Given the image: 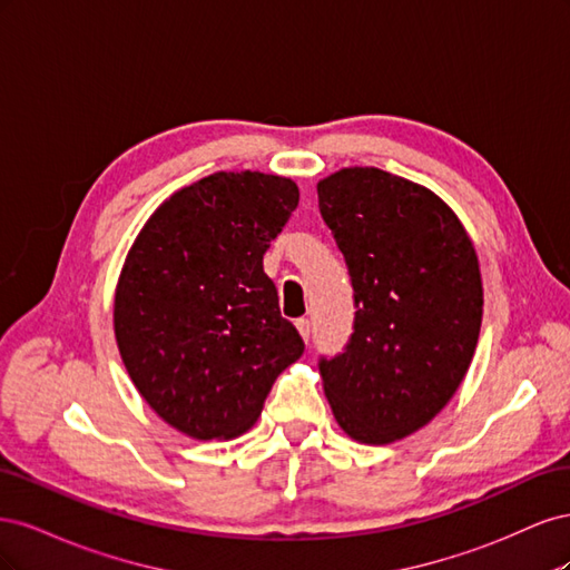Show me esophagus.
<instances>
[{
	"mask_svg": "<svg viewBox=\"0 0 570 570\" xmlns=\"http://www.w3.org/2000/svg\"><path fill=\"white\" fill-rule=\"evenodd\" d=\"M295 325H297L299 335L304 337V342H308V335H312V323H308V318H297Z\"/></svg>",
	"mask_w": 570,
	"mask_h": 570,
	"instance_id": "34e87169",
	"label": "esophagus"
}]
</instances>
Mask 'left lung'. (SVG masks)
<instances>
[{"mask_svg": "<svg viewBox=\"0 0 570 570\" xmlns=\"http://www.w3.org/2000/svg\"><path fill=\"white\" fill-rule=\"evenodd\" d=\"M318 209L356 306L347 347L318 361L325 396L356 442L402 440L438 416L471 366L482 321L473 243L438 195L371 166L321 180Z\"/></svg>", "mask_w": 570, "mask_h": 570, "instance_id": "1", "label": "left lung"}]
</instances>
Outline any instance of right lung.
I'll return each mask as SVG.
<instances>
[{
  "label": "right lung",
  "mask_w": 570,
  "mask_h": 570,
  "mask_svg": "<svg viewBox=\"0 0 570 570\" xmlns=\"http://www.w3.org/2000/svg\"><path fill=\"white\" fill-rule=\"evenodd\" d=\"M299 204L289 178L206 176L170 195L120 271L114 331L145 402L195 440H230L302 356L264 254Z\"/></svg>",
  "instance_id": "obj_1"
}]
</instances>
